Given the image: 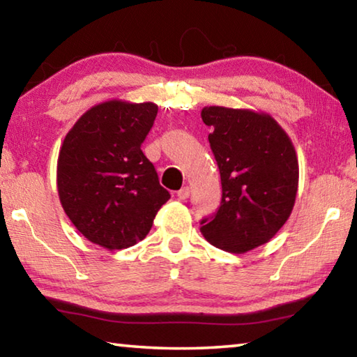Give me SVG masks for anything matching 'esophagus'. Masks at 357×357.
Returning <instances> with one entry per match:
<instances>
[{
  "instance_id": "esophagus-1",
  "label": "esophagus",
  "mask_w": 357,
  "mask_h": 357,
  "mask_svg": "<svg viewBox=\"0 0 357 357\" xmlns=\"http://www.w3.org/2000/svg\"><path fill=\"white\" fill-rule=\"evenodd\" d=\"M189 195H190V189H189V187H183V189H181V190L178 192V198H179V200H185V198H189Z\"/></svg>"
}]
</instances>
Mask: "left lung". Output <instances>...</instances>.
<instances>
[{
  "label": "left lung",
  "instance_id": "1",
  "mask_svg": "<svg viewBox=\"0 0 357 357\" xmlns=\"http://www.w3.org/2000/svg\"><path fill=\"white\" fill-rule=\"evenodd\" d=\"M203 123L222 181V204L202 220L209 244L245 253L269 243L285 225L296 202L299 164L291 138L269 113L204 107Z\"/></svg>",
  "mask_w": 357,
  "mask_h": 357
}]
</instances>
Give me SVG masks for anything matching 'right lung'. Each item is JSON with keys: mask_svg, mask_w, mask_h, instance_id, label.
<instances>
[{"mask_svg": "<svg viewBox=\"0 0 357 357\" xmlns=\"http://www.w3.org/2000/svg\"><path fill=\"white\" fill-rule=\"evenodd\" d=\"M157 114L154 102L112 99L84 112L58 154L59 202L93 244L121 250L146 238L170 200L142 151Z\"/></svg>", "mask_w": 357, "mask_h": 357, "instance_id": "right-lung-1", "label": "right lung"}]
</instances>
